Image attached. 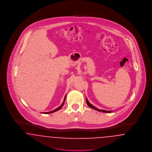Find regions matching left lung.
Segmentation results:
<instances>
[{"label": "left lung", "instance_id": "obj_1", "mask_svg": "<svg viewBox=\"0 0 152 152\" xmlns=\"http://www.w3.org/2000/svg\"><path fill=\"white\" fill-rule=\"evenodd\" d=\"M86 102H87V105H88L89 107H91V108L97 110V111L102 112H105V113H110V112H112V111H107V110H101V109H99L96 108L94 105H92V104H91L89 102V101H88L87 99H86Z\"/></svg>", "mask_w": 152, "mask_h": 152}]
</instances>
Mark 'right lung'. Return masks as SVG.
Listing matches in <instances>:
<instances>
[{"instance_id":"obj_1","label":"right lung","mask_w":152,"mask_h":152,"mask_svg":"<svg viewBox=\"0 0 152 152\" xmlns=\"http://www.w3.org/2000/svg\"><path fill=\"white\" fill-rule=\"evenodd\" d=\"M65 97H64V101H63V102L62 103V104L59 107H58V108L56 109H55V110H52V111H51V112H43V113L44 114H48V113H53V112H56V111H57L58 110H59V109H60L62 107H63V105H64V102H65Z\"/></svg>"}]
</instances>
